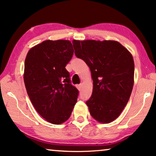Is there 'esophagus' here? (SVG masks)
Here are the masks:
<instances>
[{
  "mask_svg": "<svg viewBox=\"0 0 156 156\" xmlns=\"http://www.w3.org/2000/svg\"><path fill=\"white\" fill-rule=\"evenodd\" d=\"M76 87H77L79 90H81V89H82V84H77V85H76Z\"/></svg>",
  "mask_w": 156,
  "mask_h": 156,
  "instance_id": "34e87169",
  "label": "esophagus"
}]
</instances>
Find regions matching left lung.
I'll return each instance as SVG.
<instances>
[{"label": "left lung", "instance_id": "8db88e82", "mask_svg": "<svg viewBox=\"0 0 156 156\" xmlns=\"http://www.w3.org/2000/svg\"><path fill=\"white\" fill-rule=\"evenodd\" d=\"M74 53L90 67L92 94L87 101L90 115L100 123H110L120 116L134 84L132 54L118 41L73 40Z\"/></svg>", "mask_w": 156, "mask_h": 156}]
</instances>
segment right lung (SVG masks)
Returning <instances> with one entry per match:
<instances>
[{"label":"right lung","mask_w":156,"mask_h":156,"mask_svg":"<svg viewBox=\"0 0 156 156\" xmlns=\"http://www.w3.org/2000/svg\"><path fill=\"white\" fill-rule=\"evenodd\" d=\"M73 54L69 40H46L32 47L25 59L28 95L38 114L54 125L67 120L77 102L79 91L65 69Z\"/></svg>","instance_id":"1"}]
</instances>
